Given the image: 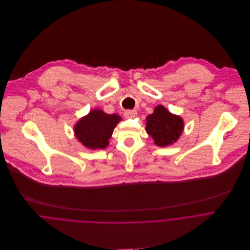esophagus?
Masks as SVG:
<instances>
[{"instance_id":"1","label":"esophagus","mask_w":250,"mask_h":250,"mask_svg":"<svg viewBox=\"0 0 250 250\" xmlns=\"http://www.w3.org/2000/svg\"><path fill=\"white\" fill-rule=\"evenodd\" d=\"M136 114H137V111L134 109H128L124 112V115L126 118H133L136 116Z\"/></svg>"}]
</instances>
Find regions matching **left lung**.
<instances>
[{
	"instance_id": "1",
	"label": "left lung",
	"mask_w": 250,
	"mask_h": 250,
	"mask_svg": "<svg viewBox=\"0 0 250 250\" xmlns=\"http://www.w3.org/2000/svg\"><path fill=\"white\" fill-rule=\"evenodd\" d=\"M145 128L156 145L166 147L177 142L184 130V121L179 115L172 114L159 105L146 117Z\"/></svg>"
}]
</instances>
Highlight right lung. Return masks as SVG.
Instances as JSON below:
<instances>
[{"label":"right lung","instance_id":"1","mask_svg":"<svg viewBox=\"0 0 250 250\" xmlns=\"http://www.w3.org/2000/svg\"><path fill=\"white\" fill-rule=\"evenodd\" d=\"M121 117L107 114L101 109H91L74 126L75 136L79 142L89 149H105L108 145L113 129Z\"/></svg>","mask_w":250,"mask_h":250}]
</instances>
